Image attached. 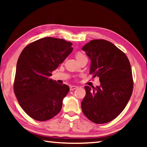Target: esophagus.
I'll list each match as a JSON object with an SVG mask.
<instances>
[{
	"label": "esophagus",
	"instance_id": "34e87169",
	"mask_svg": "<svg viewBox=\"0 0 147 147\" xmlns=\"http://www.w3.org/2000/svg\"><path fill=\"white\" fill-rule=\"evenodd\" d=\"M77 88H78V86H71V88H70V90L71 91H73V90H74V89H76Z\"/></svg>",
	"mask_w": 147,
	"mask_h": 147
}]
</instances>
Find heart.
I'll list each match as a JSON object with an SVG mask.
<instances>
[{
    "label": "heart",
    "mask_w": 147,
    "mask_h": 147,
    "mask_svg": "<svg viewBox=\"0 0 147 147\" xmlns=\"http://www.w3.org/2000/svg\"><path fill=\"white\" fill-rule=\"evenodd\" d=\"M84 56H84L83 54H82L81 53H77V54H76V59L80 58H82V57H84Z\"/></svg>",
    "instance_id": "b5f03b06"
}]
</instances>
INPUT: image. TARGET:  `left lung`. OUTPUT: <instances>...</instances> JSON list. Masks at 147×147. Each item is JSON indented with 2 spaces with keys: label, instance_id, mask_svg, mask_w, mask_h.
<instances>
[{
  "label": "left lung",
  "instance_id": "left-lung-1",
  "mask_svg": "<svg viewBox=\"0 0 147 147\" xmlns=\"http://www.w3.org/2000/svg\"><path fill=\"white\" fill-rule=\"evenodd\" d=\"M82 51L91 60L89 74L99 78L100 84L91 89L81 103L84 115L96 124L110 122L127 104L133 91L131 65L127 56L115 45L104 39H94Z\"/></svg>",
  "mask_w": 147,
  "mask_h": 147
}]
</instances>
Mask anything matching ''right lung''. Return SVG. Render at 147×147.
I'll return each mask as SVG.
<instances>
[{
    "label": "right lung",
    "mask_w": 147,
    "mask_h": 147,
    "mask_svg": "<svg viewBox=\"0 0 147 147\" xmlns=\"http://www.w3.org/2000/svg\"><path fill=\"white\" fill-rule=\"evenodd\" d=\"M72 45L64 39L47 37L29 44L20 54L15 94L23 110L35 120H49L61 111L69 87L50 76L72 53Z\"/></svg>",
    "instance_id": "right-lung-1"
}]
</instances>
